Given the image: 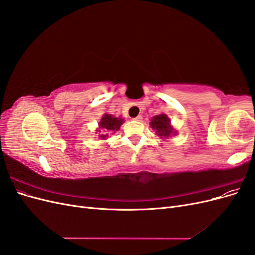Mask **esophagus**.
<instances>
[{
	"label": "esophagus",
	"mask_w": 255,
	"mask_h": 255,
	"mask_svg": "<svg viewBox=\"0 0 255 255\" xmlns=\"http://www.w3.org/2000/svg\"><path fill=\"white\" fill-rule=\"evenodd\" d=\"M133 120H135V121H141V120H142V117H141L140 115H138L137 117H135Z\"/></svg>",
	"instance_id": "1"
}]
</instances>
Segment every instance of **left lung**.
Listing matches in <instances>:
<instances>
[{
  "label": "left lung",
  "mask_w": 255,
  "mask_h": 255,
  "mask_svg": "<svg viewBox=\"0 0 255 255\" xmlns=\"http://www.w3.org/2000/svg\"><path fill=\"white\" fill-rule=\"evenodd\" d=\"M170 119L167 117V115L161 114L157 115L155 117L151 119L150 126L153 129H155V133L160 138H168L171 135H176V132L174 130L173 127L170 125Z\"/></svg>",
  "instance_id": "8db88e82"
}]
</instances>
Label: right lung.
Instances as JSON below:
<instances>
[{
	"label": "right lung",
	"instance_id": "right-lung-1",
	"mask_svg": "<svg viewBox=\"0 0 255 255\" xmlns=\"http://www.w3.org/2000/svg\"><path fill=\"white\" fill-rule=\"evenodd\" d=\"M123 122H125V120L122 118H116L114 116L109 114L103 115L101 121L99 123L100 129H98L100 133L101 132L103 133L99 135V138H101L103 140L107 139V138H109V133L117 132Z\"/></svg>",
	"mask_w": 255,
	"mask_h": 255
}]
</instances>
